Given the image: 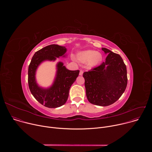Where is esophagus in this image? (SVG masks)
Segmentation results:
<instances>
[{
  "label": "esophagus",
  "instance_id": "34e87169",
  "mask_svg": "<svg viewBox=\"0 0 152 152\" xmlns=\"http://www.w3.org/2000/svg\"><path fill=\"white\" fill-rule=\"evenodd\" d=\"M83 71L82 70H80V72H79V75H80V76H82V75H83Z\"/></svg>",
  "mask_w": 152,
  "mask_h": 152
}]
</instances>
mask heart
<instances>
[{
  "mask_svg": "<svg viewBox=\"0 0 152 152\" xmlns=\"http://www.w3.org/2000/svg\"><path fill=\"white\" fill-rule=\"evenodd\" d=\"M77 57L78 61L80 62L86 63L88 62V65L90 67L96 66L102 59L101 53L94 50H86L79 52Z\"/></svg>",
  "mask_w": 152,
  "mask_h": 152,
  "instance_id": "1",
  "label": "heart"
}]
</instances>
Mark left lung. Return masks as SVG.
Wrapping results in <instances>:
<instances>
[{"label":"left lung","instance_id":"obj_1","mask_svg":"<svg viewBox=\"0 0 152 152\" xmlns=\"http://www.w3.org/2000/svg\"><path fill=\"white\" fill-rule=\"evenodd\" d=\"M108 54L99 66L83 74L86 95L92 104L106 106L115 102L124 92L127 84L126 66L120 55L102 48Z\"/></svg>","mask_w":152,"mask_h":152}]
</instances>
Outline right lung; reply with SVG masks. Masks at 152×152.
Here are the masks:
<instances>
[{
	"label": "right lung",
	"mask_w": 152,
	"mask_h": 152,
	"mask_svg": "<svg viewBox=\"0 0 152 152\" xmlns=\"http://www.w3.org/2000/svg\"><path fill=\"white\" fill-rule=\"evenodd\" d=\"M66 47L51 45L36 52L28 68V85L29 90L35 99L41 104L50 108H55L64 104L67 100L72 85L79 75V70L72 71L57 64V72L53 85L49 88H42L38 85L35 79L36 70L39 65L46 60L55 61L56 58L65 56Z\"/></svg>",
	"instance_id": "add662e5"
}]
</instances>
